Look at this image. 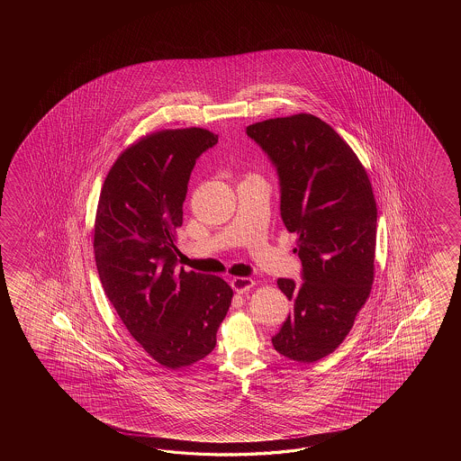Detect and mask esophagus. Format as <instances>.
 I'll return each instance as SVG.
<instances>
[{
	"mask_svg": "<svg viewBox=\"0 0 461 461\" xmlns=\"http://www.w3.org/2000/svg\"><path fill=\"white\" fill-rule=\"evenodd\" d=\"M254 285L252 278H245V276H235V278L230 280V286L234 288V292L240 294L250 292V288H252Z\"/></svg>",
	"mask_w": 461,
	"mask_h": 461,
	"instance_id": "esophagus-1",
	"label": "esophagus"
}]
</instances>
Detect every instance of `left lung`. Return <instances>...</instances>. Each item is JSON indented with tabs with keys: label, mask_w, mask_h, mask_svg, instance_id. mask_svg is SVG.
Wrapping results in <instances>:
<instances>
[{
	"label": "left lung",
	"mask_w": 461,
	"mask_h": 461,
	"mask_svg": "<svg viewBox=\"0 0 461 461\" xmlns=\"http://www.w3.org/2000/svg\"><path fill=\"white\" fill-rule=\"evenodd\" d=\"M276 167L280 214L298 234L303 284L278 278L294 302L274 348L298 363L333 353L371 294L377 207L373 186L351 147L310 113L247 127Z\"/></svg>",
	"instance_id": "left-lung-1"
}]
</instances>
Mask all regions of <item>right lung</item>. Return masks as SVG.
Instances as JSON below:
<instances>
[{
	"instance_id": "obj_1",
	"label": "right lung",
	"mask_w": 461,
	"mask_h": 461,
	"mask_svg": "<svg viewBox=\"0 0 461 461\" xmlns=\"http://www.w3.org/2000/svg\"><path fill=\"white\" fill-rule=\"evenodd\" d=\"M216 143L204 128L147 135L117 158L98 199L94 252L104 292L140 346L169 369L216 348L232 300L221 276L176 268L189 176Z\"/></svg>"
}]
</instances>
